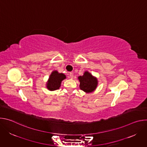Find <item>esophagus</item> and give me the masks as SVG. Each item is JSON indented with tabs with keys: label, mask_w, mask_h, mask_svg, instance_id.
<instances>
[{
	"label": "esophagus",
	"mask_w": 147,
	"mask_h": 147,
	"mask_svg": "<svg viewBox=\"0 0 147 147\" xmlns=\"http://www.w3.org/2000/svg\"><path fill=\"white\" fill-rule=\"evenodd\" d=\"M69 76H70V78H73V77H74V75H73V73H69Z\"/></svg>",
	"instance_id": "esophagus-1"
}]
</instances>
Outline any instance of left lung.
<instances>
[{
	"instance_id": "left-lung-1",
	"label": "left lung",
	"mask_w": 147,
	"mask_h": 147,
	"mask_svg": "<svg viewBox=\"0 0 147 147\" xmlns=\"http://www.w3.org/2000/svg\"><path fill=\"white\" fill-rule=\"evenodd\" d=\"M78 79L80 82V89L86 92H91L96 88L98 84L96 78L88 71H86L82 76L78 77Z\"/></svg>"
}]
</instances>
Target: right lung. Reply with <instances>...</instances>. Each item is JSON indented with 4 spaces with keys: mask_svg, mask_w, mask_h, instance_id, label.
Returning a JSON list of instances; mask_svg holds the SVG:
<instances>
[{
    "mask_svg": "<svg viewBox=\"0 0 147 147\" xmlns=\"http://www.w3.org/2000/svg\"><path fill=\"white\" fill-rule=\"evenodd\" d=\"M66 78V76L63 73H59L57 71L52 73L47 83V88L50 91L57 90L60 87L61 82Z\"/></svg>",
    "mask_w": 147,
    "mask_h": 147,
    "instance_id": "obj_1",
    "label": "right lung"
}]
</instances>
